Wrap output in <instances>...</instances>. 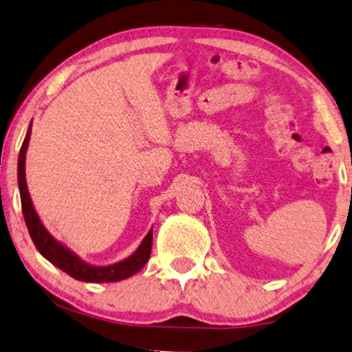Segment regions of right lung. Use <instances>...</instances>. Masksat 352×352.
<instances>
[{
	"label": "right lung",
	"mask_w": 352,
	"mask_h": 352,
	"mask_svg": "<svg viewBox=\"0 0 352 352\" xmlns=\"http://www.w3.org/2000/svg\"><path fill=\"white\" fill-rule=\"evenodd\" d=\"M30 135H32V122H30L25 140L22 143L21 153H19V166H17V180L19 191H21L22 202V214L25 219L30 237H32L34 247L44 258L51 261L54 266L62 270L63 273L72 276L73 279L82 282H118L138 273L150 258L151 244H153V228L148 231V234L143 237V241L138 245V249L131 256L118 261V263L107 266H96L84 261L81 256L76 255L72 249H68L65 244L58 242L51 232L46 230L39 219L36 210H34L32 197H30L27 180H25V157L28 150Z\"/></svg>",
	"instance_id": "1"
}]
</instances>
